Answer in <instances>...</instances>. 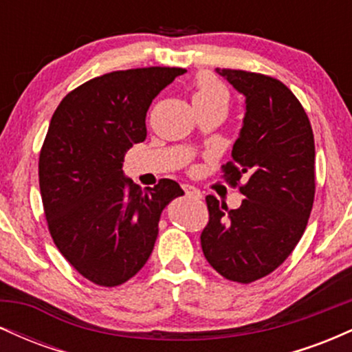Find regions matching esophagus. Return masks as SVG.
<instances>
[{
  "mask_svg": "<svg viewBox=\"0 0 352 352\" xmlns=\"http://www.w3.org/2000/svg\"><path fill=\"white\" fill-rule=\"evenodd\" d=\"M182 188H184V192L187 193L188 197H193V199H200V197H201V192H200V190L193 187V185L184 184V185H182Z\"/></svg>",
  "mask_w": 352,
  "mask_h": 352,
  "instance_id": "34e87169",
  "label": "esophagus"
}]
</instances>
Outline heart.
Listing matches in <instances>:
<instances>
[{
  "instance_id": "heart-1",
  "label": "heart",
  "mask_w": 352,
  "mask_h": 352,
  "mask_svg": "<svg viewBox=\"0 0 352 352\" xmlns=\"http://www.w3.org/2000/svg\"><path fill=\"white\" fill-rule=\"evenodd\" d=\"M193 102H212L220 104L227 109L230 102V92L221 84L215 76L212 74H200L197 78L195 94H193Z\"/></svg>"
}]
</instances>
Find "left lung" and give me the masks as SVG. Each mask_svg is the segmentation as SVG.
Wrapping results in <instances>:
<instances>
[{
    "label": "left lung",
    "mask_w": 352,
    "mask_h": 352,
    "mask_svg": "<svg viewBox=\"0 0 352 352\" xmlns=\"http://www.w3.org/2000/svg\"><path fill=\"white\" fill-rule=\"evenodd\" d=\"M217 72L245 96L246 112L232 162L221 167L232 187L249 179L240 208L208 195L201 250L230 281L253 283L292 254L305 233L316 190L314 135L301 102L281 80L240 69Z\"/></svg>",
    "instance_id": "1"
}]
</instances>
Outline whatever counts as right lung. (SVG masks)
Listing matches in <instances>:
<instances>
[{
    "label": "right lung",
    "instance_id": "right-lung-1",
    "mask_svg": "<svg viewBox=\"0 0 352 352\" xmlns=\"http://www.w3.org/2000/svg\"><path fill=\"white\" fill-rule=\"evenodd\" d=\"M182 67L114 71L80 84L52 114L39 153L47 228L72 268L114 288L151 256L162 210L184 190L162 179L140 190L122 172L124 155L147 137L152 100Z\"/></svg>",
    "mask_w": 352,
    "mask_h": 352
}]
</instances>
